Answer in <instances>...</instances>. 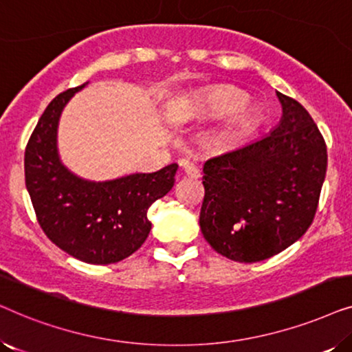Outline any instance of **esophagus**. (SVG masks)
I'll list each match as a JSON object with an SVG mask.
<instances>
[{
    "label": "esophagus",
    "instance_id": "34e87169",
    "mask_svg": "<svg viewBox=\"0 0 352 352\" xmlns=\"http://www.w3.org/2000/svg\"><path fill=\"white\" fill-rule=\"evenodd\" d=\"M179 165L182 168V171H184L187 176L192 177V179H199V177H200V170L194 165V163H190V162H187V160H181Z\"/></svg>",
    "mask_w": 352,
    "mask_h": 352
}]
</instances>
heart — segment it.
<instances>
[{
	"instance_id": "1",
	"label": "heart",
	"mask_w": 352,
	"mask_h": 352,
	"mask_svg": "<svg viewBox=\"0 0 352 352\" xmlns=\"http://www.w3.org/2000/svg\"><path fill=\"white\" fill-rule=\"evenodd\" d=\"M245 94L234 88H213L192 102V112L201 118H223L232 113L219 134L224 146H235L252 133L253 110L245 102Z\"/></svg>"
}]
</instances>
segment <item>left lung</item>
<instances>
[{
  "label": "left lung",
  "instance_id": "8db88e82",
  "mask_svg": "<svg viewBox=\"0 0 352 352\" xmlns=\"http://www.w3.org/2000/svg\"><path fill=\"white\" fill-rule=\"evenodd\" d=\"M277 98L282 118L271 133L204 166L201 234L232 261H264L283 252L302 237L319 204L325 141L300 102Z\"/></svg>",
  "mask_w": 352,
  "mask_h": 352
}]
</instances>
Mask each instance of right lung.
I'll return each mask as SVG.
<instances>
[{
  "mask_svg": "<svg viewBox=\"0 0 352 352\" xmlns=\"http://www.w3.org/2000/svg\"><path fill=\"white\" fill-rule=\"evenodd\" d=\"M51 100L25 148V186L41 229L60 250L89 264H112L133 254L151 232L147 210L175 186L176 163L155 173L109 181L85 179L59 157L62 110L85 88Z\"/></svg>",
  "mask_w": 352,
  "mask_h": 352,
  "instance_id": "obj_1",
  "label": "right lung"
}]
</instances>
